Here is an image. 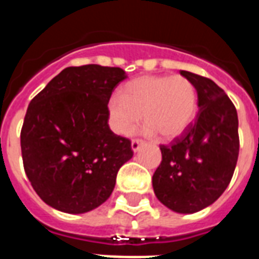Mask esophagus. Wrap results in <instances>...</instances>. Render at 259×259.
Wrapping results in <instances>:
<instances>
[{
  "label": "esophagus",
  "mask_w": 259,
  "mask_h": 259,
  "mask_svg": "<svg viewBox=\"0 0 259 259\" xmlns=\"http://www.w3.org/2000/svg\"><path fill=\"white\" fill-rule=\"evenodd\" d=\"M142 144H144V141H142V140L134 138L133 141H132V149H133V152H138V150H140V148H141Z\"/></svg>",
  "instance_id": "esophagus-1"
}]
</instances>
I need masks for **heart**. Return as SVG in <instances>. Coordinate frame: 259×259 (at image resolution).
<instances>
[{"mask_svg":"<svg viewBox=\"0 0 259 259\" xmlns=\"http://www.w3.org/2000/svg\"><path fill=\"white\" fill-rule=\"evenodd\" d=\"M197 111L196 87L183 75H146L121 89V98L111 97L107 114L111 129L130 136L141 119L149 134L170 140L184 132Z\"/></svg>","mask_w":259,"mask_h":259,"instance_id":"heart-1","label":"heart"}]
</instances>
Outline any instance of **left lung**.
Instances as JSON below:
<instances>
[{
  "label": "left lung",
  "mask_w": 259,
  "mask_h": 259,
  "mask_svg": "<svg viewBox=\"0 0 259 259\" xmlns=\"http://www.w3.org/2000/svg\"><path fill=\"white\" fill-rule=\"evenodd\" d=\"M180 74L196 87L199 111L169 145H160L162 160L152 183L165 207L193 213L212 204L231 181L239 154L238 114L211 79L188 71Z\"/></svg>",
  "instance_id": "1"
}]
</instances>
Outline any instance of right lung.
Listing matches in <instances>:
<instances>
[{
    "mask_svg": "<svg viewBox=\"0 0 259 259\" xmlns=\"http://www.w3.org/2000/svg\"><path fill=\"white\" fill-rule=\"evenodd\" d=\"M126 79L119 67H67L30 101L21 129L24 169L41 200L68 213L105 203L133 157L109 127V102Z\"/></svg>",
    "mask_w": 259,
    "mask_h": 259,
    "instance_id": "1",
    "label": "right lung"
}]
</instances>
